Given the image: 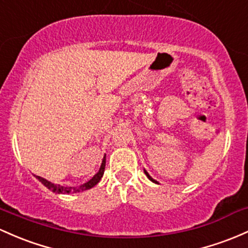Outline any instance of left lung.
I'll return each mask as SVG.
<instances>
[{
    "mask_svg": "<svg viewBox=\"0 0 248 248\" xmlns=\"http://www.w3.org/2000/svg\"><path fill=\"white\" fill-rule=\"evenodd\" d=\"M143 172H145V174H146V175H147V178H148V179H149V180H151L152 182H155V184H159V182H157V181H155V180H154V179H153V178H152V176H151V175H149V174H148V173H147V170H143Z\"/></svg>",
    "mask_w": 248,
    "mask_h": 248,
    "instance_id": "8db88e82",
    "label": "left lung"
}]
</instances>
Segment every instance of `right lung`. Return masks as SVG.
<instances>
[{
	"label": "right lung",
	"instance_id": "1",
	"mask_svg": "<svg viewBox=\"0 0 248 248\" xmlns=\"http://www.w3.org/2000/svg\"><path fill=\"white\" fill-rule=\"evenodd\" d=\"M105 167H106V155H105V156H103L101 166H100L99 172L95 174V175L91 179V180L87 181L86 184L81 185V186H78V187H64V186H61V185L53 184V182L48 181L47 179H45V178H41V176L35 175V178H36L37 180L41 182V184L45 185V186L47 187L48 189H50L51 192L56 193V194H69V193L83 192V190L91 189L92 187H94L95 185L97 184V182L101 180V178H102V175H103V172H105Z\"/></svg>",
	"mask_w": 248,
	"mask_h": 248
}]
</instances>
